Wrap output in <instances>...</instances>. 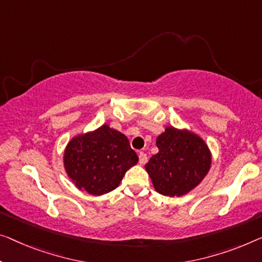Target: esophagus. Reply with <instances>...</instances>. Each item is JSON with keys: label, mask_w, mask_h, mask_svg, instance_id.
Returning a JSON list of instances; mask_svg holds the SVG:
<instances>
[{"label": "esophagus", "mask_w": 262, "mask_h": 262, "mask_svg": "<svg viewBox=\"0 0 262 262\" xmlns=\"http://www.w3.org/2000/svg\"><path fill=\"white\" fill-rule=\"evenodd\" d=\"M147 160H148L147 155L144 154L143 151H140V153H139V162H140V165H144V163L147 162Z\"/></svg>", "instance_id": "34e87169"}]
</instances>
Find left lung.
Wrapping results in <instances>:
<instances>
[{
	"mask_svg": "<svg viewBox=\"0 0 262 262\" xmlns=\"http://www.w3.org/2000/svg\"><path fill=\"white\" fill-rule=\"evenodd\" d=\"M159 151L146 168L158 193L182 196L193 190L208 174L212 153L205 140L187 128L166 127L156 138Z\"/></svg>",
	"mask_w": 262,
	"mask_h": 262,
	"instance_id": "left-lung-1",
	"label": "left lung"
}]
</instances>
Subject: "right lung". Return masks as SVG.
<instances>
[{
  "mask_svg": "<svg viewBox=\"0 0 262 262\" xmlns=\"http://www.w3.org/2000/svg\"><path fill=\"white\" fill-rule=\"evenodd\" d=\"M138 161L127 136L107 123L74 136L63 153L66 173L74 186L95 196L119 187Z\"/></svg>",
  "mask_w": 262,
  "mask_h": 262,
  "instance_id": "add662e5",
  "label": "right lung"
}]
</instances>
